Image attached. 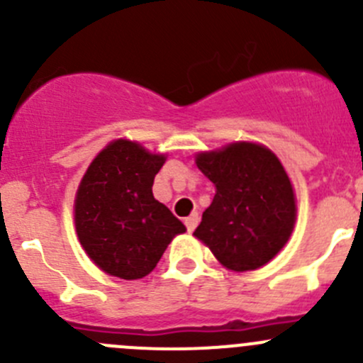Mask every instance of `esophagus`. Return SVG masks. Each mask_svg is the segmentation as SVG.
I'll return each instance as SVG.
<instances>
[{"label": "esophagus", "mask_w": 363, "mask_h": 363, "mask_svg": "<svg viewBox=\"0 0 363 363\" xmlns=\"http://www.w3.org/2000/svg\"><path fill=\"white\" fill-rule=\"evenodd\" d=\"M197 224H199V215H197V213H192L190 217L185 218V225H186V229H189V231H194Z\"/></svg>", "instance_id": "obj_1"}]
</instances>
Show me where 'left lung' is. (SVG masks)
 <instances>
[{
    "label": "left lung",
    "mask_w": 363,
    "mask_h": 363,
    "mask_svg": "<svg viewBox=\"0 0 363 363\" xmlns=\"http://www.w3.org/2000/svg\"><path fill=\"white\" fill-rule=\"evenodd\" d=\"M196 164L217 186L194 236L225 268L249 272L286 245L296 218L291 182L277 157L254 143L199 153Z\"/></svg>",
    "instance_id": "1"
}]
</instances>
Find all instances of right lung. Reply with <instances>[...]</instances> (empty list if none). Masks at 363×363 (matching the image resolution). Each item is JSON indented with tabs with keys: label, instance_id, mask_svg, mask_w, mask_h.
Instances as JSON below:
<instances>
[{
	"label": "right lung",
	"instance_id": "add662e5",
	"mask_svg": "<svg viewBox=\"0 0 363 363\" xmlns=\"http://www.w3.org/2000/svg\"><path fill=\"white\" fill-rule=\"evenodd\" d=\"M166 162L141 145L111 143L86 171L75 197V229L93 263L106 274L134 281L157 267L185 225L153 197L155 174Z\"/></svg>",
	"mask_w": 363,
	"mask_h": 363
}]
</instances>
